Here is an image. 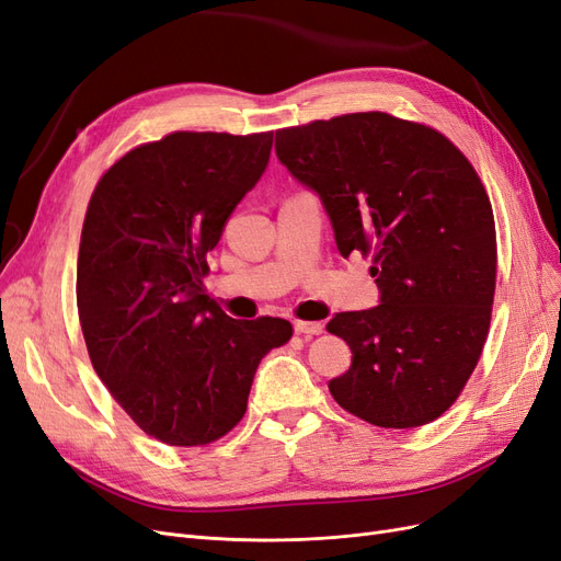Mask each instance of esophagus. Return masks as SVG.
<instances>
[{"instance_id": "obj_1", "label": "esophagus", "mask_w": 561, "mask_h": 561, "mask_svg": "<svg viewBox=\"0 0 561 561\" xmlns=\"http://www.w3.org/2000/svg\"><path fill=\"white\" fill-rule=\"evenodd\" d=\"M294 331L300 335H321L323 323L321 321H294Z\"/></svg>"}]
</instances>
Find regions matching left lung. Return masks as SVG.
Masks as SVG:
<instances>
[{
	"instance_id": "8db88e82",
	"label": "left lung",
	"mask_w": 561,
	"mask_h": 561,
	"mask_svg": "<svg viewBox=\"0 0 561 561\" xmlns=\"http://www.w3.org/2000/svg\"><path fill=\"white\" fill-rule=\"evenodd\" d=\"M275 151L319 195L340 254H373L379 305L327 327L352 350L333 399L385 428L438 420L478 364L494 302V214L473 165L440 133L382 112L277 130Z\"/></svg>"
}]
</instances>
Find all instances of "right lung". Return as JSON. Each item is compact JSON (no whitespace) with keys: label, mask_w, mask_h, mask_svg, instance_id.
Here are the masks:
<instances>
[{"label":"right lung","mask_w":561,"mask_h":561,"mask_svg":"<svg viewBox=\"0 0 561 561\" xmlns=\"http://www.w3.org/2000/svg\"><path fill=\"white\" fill-rule=\"evenodd\" d=\"M273 133H172L123 156L85 211L77 305L116 403L151 438L207 445L244 417L284 319H230L205 294L207 251L263 176Z\"/></svg>","instance_id":"add662e5"}]
</instances>
